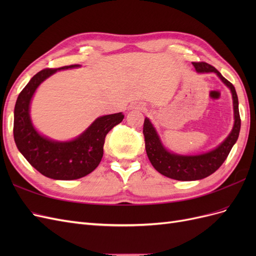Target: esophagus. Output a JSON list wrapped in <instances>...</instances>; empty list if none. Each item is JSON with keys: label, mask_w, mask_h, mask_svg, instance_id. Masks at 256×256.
<instances>
[{"label": "esophagus", "mask_w": 256, "mask_h": 256, "mask_svg": "<svg viewBox=\"0 0 256 256\" xmlns=\"http://www.w3.org/2000/svg\"><path fill=\"white\" fill-rule=\"evenodd\" d=\"M134 109H138V110H143V106H140V104H138V106H134Z\"/></svg>", "instance_id": "1"}]
</instances>
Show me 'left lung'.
<instances>
[{
    "label": "left lung",
    "mask_w": 256,
    "mask_h": 256,
    "mask_svg": "<svg viewBox=\"0 0 256 256\" xmlns=\"http://www.w3.org/2000/svg\"><path fill=\"white\" fill-rule=\"evenodd\" d=\"M192 64L198 72L216 74L222 82L230 90L232 97H233L235 122L228 136L216 148L202 154H196V156H182V154H176L166 150L160 141L156 129L154 128L148 118H145L143 134L146 154L150 164L160 174L172 180L182 182L203 180L214 173L226 161L232 147L236 143L240 131V124H242L238 110V97L234 85L224 78L214 66L205 62H198V63L194 62Z\"/></svg>",
    "instance_id": "1"
}]
</instances>
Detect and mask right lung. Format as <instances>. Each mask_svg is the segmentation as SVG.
<instances>
[{"mask_svg":"<svg viewBox=\"0 0 256 256\" xmlns=\"http://www.w3.org/2000/svg\"><path fill=\"white\" fill-rule=\"evenodd\" d=\"M46 68L37 72L19 94L14 112V138L19 152L44 176L58 180H72L86 176L98 166L104 156L106 136L122 120L124 114L98 118L72 141L58 142L37 132L30 118V104L36 88L51 74L62 69Z\"/></svg>","mask_w":256,"mask_h":256,"instance_id":"obj_1","label":"right lung"}]
</instances>
